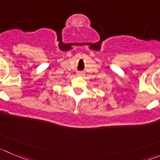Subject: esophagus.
I'll use <instances>...</instances> for the list:
<instances>
[{
  "mask_svg": "<svg viewBox=\"0 0 160 160\" xmlns=\"http://www.w3.org/2000/svg\"><path fill=\"white\" fill-rule=\"evenodd\" d=\"M77 74L78 76H80V77H82V76H84V73L82 72V71H78V72H77Z\"/></svg>",
  "mask_w": 160,
  "mask_h": 160,
  "instance_id": "1",
  "label": "esophagus"
}]
</instances>
